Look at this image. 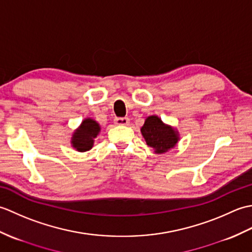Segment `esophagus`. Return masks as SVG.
<instances>
[{
    "label": "esophagus",
    "instance_id": "1",
    "mask_svg": "<svg viewBox=\"0 0 252 252\" xmlns=\"http://www.w3.org/2000/svg\"><path fill=\"white\" fill-rule=\"evenodd\" d=\"M130 120L127 118H116L115 119V125L117 126H127Z\"/></svg>",
    "mask_w": 252,
    "mask_h": 252
}]
</instances>
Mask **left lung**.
I'll return each mask as SVG.
<instances>
[{"label": "left lung", "mask_w": 252, "mask_h": 252, "mask_svg": "<svg viewBox=\"0 0 252 252\" xmlns=\"http://www.w3.org/2000/svg\"><path fill=\"white\" fill-rule=\"evenodd\" d=\"M142 136L146 144L154 149L155 154H163L176 146L180 141V133L156 115L148 116L141 127Z\"/></svg>", "instance_id": "8db88e82"}]
</instances>
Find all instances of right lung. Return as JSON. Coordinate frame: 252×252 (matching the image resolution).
<instances>
[{
	"label": "right lung",
	"instance_id": "obj_1",
	"mask_svg": "<svg viewBox=\"0 0 252 252\" xmlns=\"http://www.w3.org/2000/svg\"><path fill=\"white\" fill-rule=\"evenodd\" d=\"M100 132L99 123L92 119V118H85L81 122L71 136V146L77 152L84 153L92 149L95 138L97 137Z\"/></svg>",
	"mask_w": 252,
	"mask_h": 252
}]
</instances>
